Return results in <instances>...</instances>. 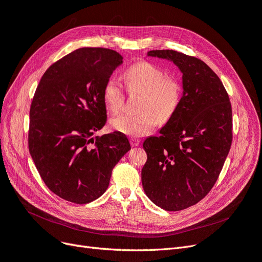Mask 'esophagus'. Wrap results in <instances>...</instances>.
<instances>
[{"mask_svg":"<svg viewBox=\"0 0 262 262\" xmlns=\"http://www.w3.org/2000/svg\"><path fill=\"white\" fill-rule=\"evenodd\" d=\"M139 143H140L139 139H137V138H130V145H132V147H137V146H139Z\"/></svg>","mask_w":262,"mask_h":262,"instance_id":"34e87169","label":"esophagus"}]
</instances>
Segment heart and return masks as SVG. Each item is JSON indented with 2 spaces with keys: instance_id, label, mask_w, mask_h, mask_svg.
Here are the masks:
<instances>
[{
  "instance_id": "heart-1",
  "label": "heart",
  "mask_w": 262,
  "mask_h": 262,
  "mask_svg": "<svg viewBox=\"0 0 262 262\" xmlns=\"http://www.w3.org/2000/svg\"><path fill=\"white\" fill-rule=\"evenodd\" d=\"M126 88L129 94H141L136 114L122 113L110 121L111 127L130 137H141L154 130L159 124L170 122L179 110L182 97V82L147 61L132 64L124 72ZM103 101L107 110L119 112L124 105L125 90L114 77L108 78L103 87Z\"/></svg>"
}]
</instances>
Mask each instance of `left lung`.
Here are the masks:
<instances>
[{"mask_svg": "<svg viewBox=\"0 0 262 262\" xmlns=\"http://www.w3.org/2000/svg\"><path fill=\"white\" fill-rule=\"evenodd\" d=\"M148 55L179 67L184 91L161 135L143 142L147 162L141 183L155 205L180 211L196 205L214 186L232 145V106L220 78L199 58L173 50H152Z\"/></svg>", "mask_w": 262, "mask_h": 262, "instance_id": "1", "label": "left lung"}]
</instances>
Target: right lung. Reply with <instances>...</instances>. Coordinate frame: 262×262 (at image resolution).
Returning a JSON list of instances; mask_svg holds the SVG:
<instances>
[{"mask_svg": "<svg viewBox=\"0 0 262 262\" xmlns=\"http://www.w3.org/2000/svg\"><path fill=\"white\" fill-rule=\"evenodd\" d=\"M122 63L114 50L77 49L49 67L33 96L29 152L48 188L74 204L103 195L114 166L130 150L119 132L94 137L106 123L104 83Z\"/></svg>", "mask_w": 262, "mask_h": 262, "instance_id": "obj_1", "label": "right lung"}]
</instances>
